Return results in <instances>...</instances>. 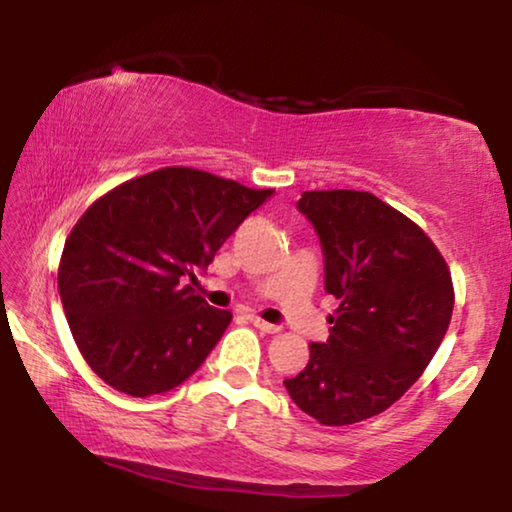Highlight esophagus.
Masks as SVG:
<instances>
[{"instance_id": "34e87169", "label": "esophagus", "mask_w": 512, "mask_h": 512, "mask_svg": "<svg viewBox=\"0 0 512 512\" xmlns=\"http://www.w3.org/2000/svg\"><path fill=\"white\" fill-rule=\"evenodd\" d=\"M249 321L258 328V331H263V333H277V331H279V326L268 324V321H263L261 317H256V314H251Z\"/></svg>"}]
</instances>
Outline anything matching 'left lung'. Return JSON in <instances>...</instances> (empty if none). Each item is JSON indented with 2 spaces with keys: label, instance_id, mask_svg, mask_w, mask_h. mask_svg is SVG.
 <instances>
[{
  "label": "left lung",
  "instance_id": "8db88e82",
  "mask_svg": "<svg viewBox=\"0 0 512 512\" xmlns=\"http://www.w3.org/2000/svg\"><path fill=\"white\" fill-rule=\"evenodd\" d=\"M298 209L324 249L326 293L340 300L326 342L284 380L293 403L326 426L394 405L429 366L452 319L454 286L431 237L366 191H305Z\"/></svg>",
  "mask_w": 512,
  "mask_h": 512
}]
</instances>
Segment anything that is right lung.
I'll return each mask as SVG.
<instances>
[{
	"mask_svg": "<svg viewBox=\"0 0 512 512\" xmlns=\"http://www.w3.org/2000/svg\"><path fill=\"white\" fill-rule=\"evenodd\" d=\"M272 195L233 179L163 167L111 188L67 235L58 268L65 317L83 359L123 394H165L188 380L233 314L186 277Z\"/></svg>",
	"mask_w": 512,
	"mask_h": 512,
	"instance_id": "1",
	"label": "right lung"
}]
</instances>
